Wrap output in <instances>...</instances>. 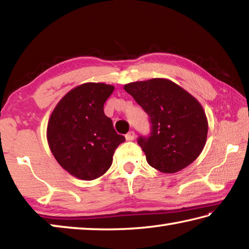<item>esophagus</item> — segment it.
Here are the masks:
<instances>
[{
  "mask_svg": "<svg viewBox=\"0 0 249 249\" xmlns=\"http://www.w3.org/2000/svg\"><path fill=\"white\" fill-rule=\"evenodd\" d=\"M126 141H133L135 138V132H133V130H130V132H128L127 134H126Z\"/></svg>",
  "mask_w": 249,
  "mask_h": 249,
  "instance_id": "obj_1",
  "label": "esophagus"
}]
</instances>
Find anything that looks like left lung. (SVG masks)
Instances as JSON below:
<instances>
[{
    "label": "left lung",
    "instance_id": "1",
    "mask_svg": "<svg viewBox=\"0 0 249 249\" xmlns=\"http://www.w3.org/2000/svg\"><path fill=\"white\" fill-rule=\"evenodd\" d=\"M124 90L149 116V136H140L137 142L151 167L175 174L199 157L208 136L199 101L168 79L127 83Z\"/></svg>",
    "mask_w": 249,
    "mask_h": 249
}]
</instances>
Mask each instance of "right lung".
Returning a JSON list of instances; mask_svg holds the SVG:
<instances>
[{"label": "right lung", "instance_id": "add662e5", "mask_svg": "<svg viewBox=\"0 0 249 249\" xmlns=\"http://www.w3.org/2000/svg\"><path fill=\"white\" fill-rule=\"evenodd\" d=\"M113 91L111 84L83 83L59 101L50 115V150L59 165L81 180L104 175L112 165L115 149L125 141L104 114V103Z\"/></svg>", "mask_w": 249, "mask_h": 249}]
</instances>
